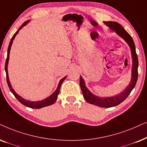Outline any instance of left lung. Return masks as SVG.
Returning a JSON list of instances; mask_svg holds the SVG:
<instances>
[{
    "instance_id": "1",
    "label": "left lung",
    "mask_w": 147,
    "mask_h": 147,
    "mask_svg": "<svg viewBox=\"0 0 147 147\" xmlns=\"http://www.w3.org/2000/svg\"><path fill=\"white\" fill-rule=\"evenodd\" d=\"M105 24L108 26L111 30L115 31L116 34L122 38L130 46L131 50V53H132V79H131L130 83L129 85L123 91L122 93L116 95L115 97H99L96 95H93L89 91V90L86 87L85 85V81L82 77H80V86H81V91L83 92V97L85 100L88 103L97 105L101 107H110L116 106L124 101L126 99L132 90L134 89L135 85H136V82L138 79V56L136 52V48L133 41L132 37L128 34L127 31L125 30L122 25L119 24L118 23L114 22V21H105Z\"/></svg>"
}]
</instances>
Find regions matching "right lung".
I'll use <instances>...</instances> for the list:
<instances>
[{
	"label": "right lung",
	"instance_id": "add662e5",
	"mask_svg": "<svg viewBox=\"0 0 147 147\" xmlns=\"http://www.w3.org/2000/svg\"><path fill=\"white\" fill-rule=\"evenodd\" d=\"M28 22H29V21H25V22H24V23H23L22 25H21V26L20 27V28L19 29V30L17 31V32L15 33L14 35H13V36L12 37V38H11V41H10L9 47H8L7 57V59H6L5 68V71H6V77H7V82L8 86H9V89H10V91L12 92V93L15 95V97H16L17 100H18L20 103H22L23 105H25V106H27V107H31V108H33V109H40V108H42V107H46V106H48V105H52L54 102H55V101H56V99H57V98H58V94H59L60 87H61V85H62V82H63L64 80L66 79V77H64V78H62V79L60 80V82H59V84H58V86L57 89H56L55 92L52 93V95H50V96H49L48 97H47L46 99H44V100H42V101H30L26 100V99H24L23 98H22V97L19 96L18 94H17L16 93H15V91H14V89H13V88H12V87H11V83H10V81H9V76H8L7 66H8V62H9V59L10 50H11V45H12V44H13V40H14L15 37L16 36V35L17 34V33H18L19 31L20 30V29L22 28V27L24 26V25H26Z\"/></svg>",
	"mask_w": 147,
	"mask_h": 147
}]
</instances>
